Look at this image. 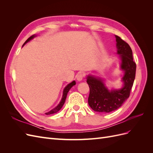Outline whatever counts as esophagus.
Instances as JSON below:
<instances>
[{"mask_svg":"<svg viewBox=\"0 0 153 153\" xmlns=\"http://www.w3.org/2000/svg\"><path fill=\"white\" fill-rule=\"evenodd\" d=\"M84 74L82 73H79L78 74H77V75H76V80L79 82L82 81L83 78H84Z\"/></svg>","mask_w":153,"mask_h":153,"instance_id":"esophagus-1","label":"esophagus"}]
</instances>
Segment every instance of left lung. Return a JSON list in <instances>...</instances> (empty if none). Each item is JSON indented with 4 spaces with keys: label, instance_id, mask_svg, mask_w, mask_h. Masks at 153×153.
I'll use <instances>...</instances> for the list:
<instances>
[{
    "label": "left lung",
    "instance_id": "obj_1",
    "mask_svg": "<svg viewBox=\"0 0 153 153\" xmlns=\"http://www.w3.org/2000/svg\"><path fill=\"white\" fill-rule=\"evenodd\" d=\"M117 53L121 59V68L124 71V87L119 90L108 91L100 78L88 76L87 82L90 92L88 103L95 112L109 113L121 107L130 95L136 73V63L133 61L131 48L118 36H115Z\"/></svg>",
    "mask_w": 153,
    "mask_h": 153
}]
</instances>
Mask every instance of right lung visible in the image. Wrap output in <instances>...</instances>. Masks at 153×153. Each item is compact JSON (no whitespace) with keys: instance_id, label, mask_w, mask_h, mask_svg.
I'll return each instance as SVG.
<instances>
[{"instance_id":"right-lung-1","label":"right lung","mask_w":153,"mask_h":153,"mask_svg":"<svg viewBox=\"0 0 153 153\" xmlns=\"http://www.w3.org/2000/svg\"><path fill=\"white\" fill-rule=\"evenodd\" d=\"M34 37H36V35H32V36H31L30 37H29V38L26 40V41L24 43V44L23 45V46H24L26 43L28 42V41H29L30 39H33V38H34ZM75 84H76V82H75V81H73V82H72L71 83H70V84H69L65 88H64V91H63V96H62V100H61V102L59 103V104L56 106V107L52 109V110H50V112H47V113H46L45 114L50 115V114H52L57 113V112H58V111H59L60 110H61V108L62 107L63 105L64 104V102H65V101H66V96H67V94H68V92H69V89H70L71 88L73 85H75Z\"/></svg>"}]
</instances>
